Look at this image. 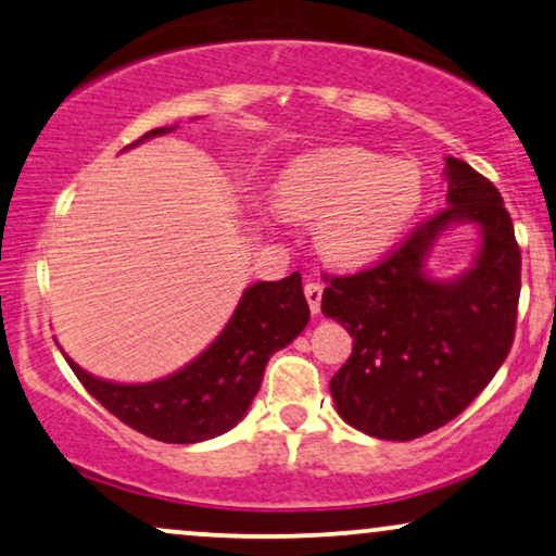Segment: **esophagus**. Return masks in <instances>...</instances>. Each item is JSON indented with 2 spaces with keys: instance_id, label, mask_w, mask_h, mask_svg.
<instances>
[{
  "instance_id": "obj_1",
  "label": "esophagus",
  "mask_w": 556,
  "mask_h": 556,
  "mask_svg": "<svg viewBox=\"0 0 556 556\" xmlns=\"http://www.w3.org/2000/svg\"><path fill=\"white\" fill-rule=\"evenodd\" d=\"M305 298L313 313H320V300H323V285L320 282H305Z\"/></svg>"
}]
</instances>
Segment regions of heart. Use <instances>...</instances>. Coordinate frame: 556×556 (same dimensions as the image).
<instances>
[{"label": "heart", "mask_w": 556, "mask_h": 556, "mask_svg": "<svg viewBox=\"0 0 556 556\" xmlns=\"http://www.w3.org/2000/svg\"><path fill=\"white\" fill-rule=\"evenodd\" d=\"M277 194L298 220L323 217L318 241L330 258L362 264L382 254L418 213L424 177L413 161L330 149L290 164Z\"/></svg>", "instance_id": "obj_1"}]
</instances>
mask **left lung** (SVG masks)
Returning a JSON list of instances; mask_svg holds the SVG:
<instances>
[{"mask_svg": "<svg viewBox=\"0 0 556 556\" xmlns=\"http://www.w3.org/2000/svg\"><path fill=\"white\" fill-rule=\"evenodd\" d=\"M448 207L426 217L367 269L326 279L323 313L354 339L330 379L349 426L410 441L459 416L501 369L516 336L521 249L503 197L459 159H446ZM454 222L483 230L476 266L452 283L425 277L430 245Z\"/></svg>", "mask_w": 556, "mask_h": 556, "instance_id": "obj_1", "label": "left lung"}]
</instances>
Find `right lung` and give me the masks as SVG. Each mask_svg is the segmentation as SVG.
Segmentation results:
<instances>
[{"instance_id": "add662e5", "label": "right lung", "mask_w": 556, "mask_h": 556, "mask_svg": "<svg viewBox=\"0 0 556 556\" xmlns=\"http://www.w3.org/2000/svg\"><path fill=\"white\" fill-rule=\"evenodd\" d=\"M174 128L149 130L136 143ZM132 143V146H136ZM311 320L298 271L243 292L223 333L177 375L149 384L104 382L68 359L94 400L125 426L166 444H197L233 428L262 388L266 362Z\"/></svg>"}]
</instances>
